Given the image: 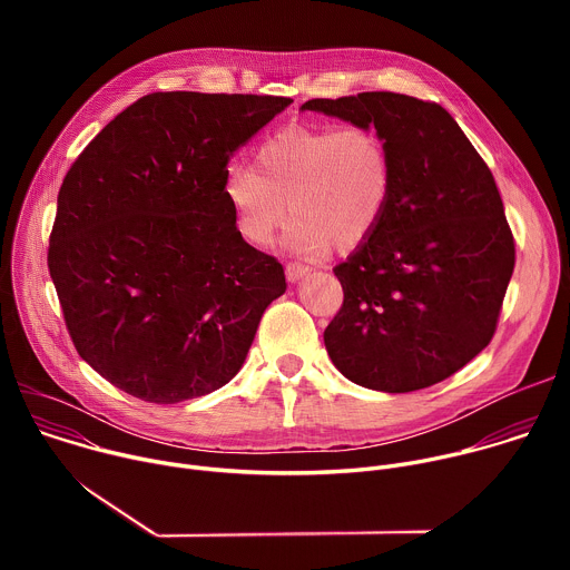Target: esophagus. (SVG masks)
I'll use <instances>...</instances> for the list:
<instances>
[{"label": "esophagus", "instance_id": "obj_1", "mask_svg": "<svg viewBox=\"0 0 570 570\" xmlns=\"http://www.w3.org/2000/svg\"><path fill=\"white\" fill-rule=\"evenodd\" d=\"M308 273H311V266H304V264H288L286 266V279L288 282H299Z\"/></svg>", "mask_w": 570, "mask_h": 570}]
</instances>
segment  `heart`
<instances>
[{
	"mask_svg": "<svg viewBox=\"0 0 570 570\" xmlns=\"http://www.w3.org/2000/svg\"><path fill=\"white\" fill-rule=\"evenodd\" d=\"M392 194V157L370 126H288L268 137L255 169L225 171L223 196L234 227L250 246H266L295 214L288 243L322 253L332 243L361 246L381 223Z\"/></svg>",
	"mask_w": 570,
	"mask_h": 570,
	"instance_id": "heart-1",
	"label": "heart"
}]
</instances>
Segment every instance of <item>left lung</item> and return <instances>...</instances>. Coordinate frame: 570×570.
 <instances>
[{
  "mask_svg": "<svg viewBox=\"0 0 570 570\" xmlns=\"http://www.w3.org/2000/svg\"><path fill=\"white\" fill-rule=\"evenodd\" d=\"M302 110L374 128L392 157L381 223L334 268L345 299L324 330L332 363L392 394L444 381L490 345L514 271L492 171L438 104L361 92Z\"/></svg>",
  "mask_w": 570,
  "mask_h": 570,
  "instance_id": "8db88e82",
  "label": "left lung"
}]
</instances>
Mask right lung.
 Here are the masks:
<instances>
[{
  "mask_svg": "<svg viewBox=\"0 0 570 570\" xmlns=\"http://www.w3.org/2000/svg\"><path fill=\"white\" fill-rule=\"evenodd\" d=\"M293 99L153 92L67 171L49 275L76 352L119 390L178 403L236 376L282 264L234 227L227 161Z\"/></svg>",
  "mask_w": 570,
  "mask_h": 570,
  "instance_id": "obj_1",
  "label": "right lung"
}]
</instances>
